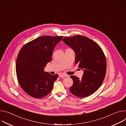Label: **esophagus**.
<instances>
[{"mask_svg":"<svg viewBox=\"0 0 126 126\" xmlns=\"http://www.w3.org/2000/svg\"><path fill=\"white\" fill-rule=\"evenodd\" d=\"M59 77L60 78H64V77H67V75L66 74H61L59 75Z\"/></svg>","mask_w":126,"mask_h":126,"instance_id":"34e87169","label":"esophagus"}]
</instances>
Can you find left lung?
<instances>
[{"label":"left lung","instance_id":"1","mask_svg":"<svg viewBox=\"0 0 126 126\" xmlns=\"http://www.w3.org/2000/svg\"><path fill=\"white\" fill-rule=\"evenodd\" d=\"M63 41L75 51V63L83 70L81 79L71 76L73 85L69 91L79 97L92 94L101 87L106 74L107 62L102 49L95 42L82 35L64 37Z\"/></svg>","mask_w":126,"mask_h":126}]
</instances>
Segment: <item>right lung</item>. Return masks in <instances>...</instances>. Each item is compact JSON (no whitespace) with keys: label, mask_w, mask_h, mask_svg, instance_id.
Listing matches in <instances>:
<instances>
[{"label":"right lung","mask_w":126,"mask_h":126,"mask_svg":"<svg viewBox=\"0 0 126 126\" xmlns=\"http://www.w3.org/2000/svg\"><path fill=\"white\" fill-rule=\"evenodd\" d=\"M63 36H41L25 44L20 50L16 62L17 80L22 89L36 99L47 96L59 77L44 72L51 62L53 49Z\"/></svg>","instance_id":"add662e5"}]
</instances>
